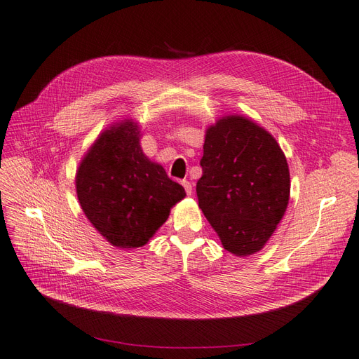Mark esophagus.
Returning <instances> with one entry per match:
<instances>
[{
	"mask_svg": "<svg viewBox=\"0 0 359 359\" xmlns=\"http://www.w3.org/2000/svg\"><path fill=\"white\" fill-rule=\"evenodd\" d=\"M181 184H182V187H184V190H185V193H187L189 196L193 193V185H191V182L190 181H187V180H182L181 181Z\"/></svg>",
	"mask_w": 359,
	"mask_h": 359,
	"instance_id": "34e87169",
	"label": "esophagus"
}]
</instances>
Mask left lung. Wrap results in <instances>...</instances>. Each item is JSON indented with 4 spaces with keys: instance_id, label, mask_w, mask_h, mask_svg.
<instances>
[{
    "instance_id": "1",
    "label": "left lung",
    "mask_w": 359,
    "mask_h": 359,
    "mask_svg": "<svg viewBox=\"0 0 359 359\" xmlns=\"http://www.w3.org/2000/svg\"><path fill=\"white\" fill-rule=\"evenodd\" d=\"M199 206L229 252L259 251L273 234L290 201L287 158L257 123L227 116L206 130Z\"/></svg>"
}]
</instances>
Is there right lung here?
Instances as JSON below:
<instances>
[{
    "mask_svg": "<svg viewBox=\"0 0 359 359\" xmlns=\"http://www.w3.org/2000/svg\"><path fill=\"white\" fill-rule=\"evenodd\" d=\"M76 185L86 217L118 248L145 245L185 196L182 185L142 153L130 120L101 133L81 160Z\"/></svg>",
    "mask_w": 359,
    "mask_h": 359,
    "instance_id": "right-lung-1",
    "label": "right lung"
}]
</instances>
